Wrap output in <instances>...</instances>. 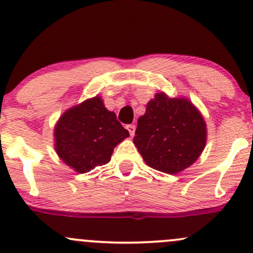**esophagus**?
Instances as JSON below:
<instances>
[{"instance_id": "obj_1", "label": "esophagus", "mask_w": 253, "mask_h": 253, "mask_svg": "<svg viewBox=\"0 0 253 253\" xmlns=\"http://www.w3.org/2000/svg\"><path fill=\"white\" fill-rule=\"evenodd\" d=\"M126 128H127V130H128V132H129V135H130V136L134 135V132H135V126H134V125H127Z\"/></svg>"}]
</instances>
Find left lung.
<instances>
[{
  "instance_id": "obj_1",
  "label": "left lung",
  "mask_w": 253,
  "mask_h": 253,
  "mask_svg": "<svg viewBox=\"0 0 253 253\" xmlns=\"http://www.w3.org/2000/svg\"><path fill=\"white\" fill-rule=\"evenodd\" d=\"M133 143L152 169L176 175L193 165L207 143V125L187 97L157 92L139 118Z\"/></svg>"
}]
</instances>
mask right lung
I'll use <instances>...</instances> for the list:
<instances>
[{"instance_id":"right-lung-1","label":"right lung","mask_w":253,"mask_h":253,"mask_svg":"<svg viewBox=\"0 0 253 253\" xmlns=\"http://www.w3.org/2000/svg\"><path fill=\"white\" fill-rule=\"evenodd\" d=\"M53 136L58 157L76 172L85 173L109 163L114 147L129 133L97 95L65 110Z\"/></svg>"}]
</instances>
